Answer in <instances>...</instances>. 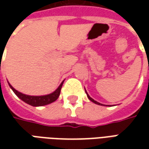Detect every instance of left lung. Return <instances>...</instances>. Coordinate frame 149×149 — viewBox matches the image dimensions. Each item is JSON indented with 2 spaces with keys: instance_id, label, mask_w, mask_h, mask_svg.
<instances>
[{
  "instance_id": "1",
  "label": "left lung",
  "mask_w": 149,
  "mask_h": 149,
  "mask_svg": "<svg viewBox=\"0 0 149 149\" xmlns=\"http://www.w3.org/2000/svg\"><path fill=\"white\" fill-rule=\"evenodd\" d=\"M85 93H86V94H87L88 98V99H89V100H90L91 101H92V102H93L94 104H99V105H103L102 104H100V103H99V102H97V101H96V100H94L92 98V97H89V95L88 94V93H87V92H86V90H85ZM107 106H109V105H107Z\"/></svg>"
}]
</instances>
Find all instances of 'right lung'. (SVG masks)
<instances>
[{
	"mask_svg": "<svg viewBox=\"0 0 149 149\" xmlns=\"http://www.w3.org/2000/svg\"><path fill=\"white\" fill-rule=\"evenodd\" d=\"M63 83H64V81H62V83L60 84V86L53 93L48 94V95H45V96H29V95H25V94L21 93L20 92L16 90L9 83H8V85L12 88V90L14 92V93L21 100H23L24 102L30 104L32 106L37 107L49 104L52 103L55 100H57V98H58L59 96H60V93H61V90Z\"/></svg>",
	"mask_w": 149,
	"mask_h": 149,
	"instance_id": "obj_1",
	"label": "right lung"
}]
</instances>
